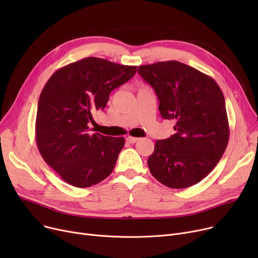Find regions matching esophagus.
<instances>
[{"label": "esophagus", "instance_id": "obj_1", "mask_svg": "<svg viewBox=\"0 0 258 258\" xmlns=\"http://www.w3.org/2000/svg\"><path fill=\"white\" fill-rule=\"evenodd\" d=\"M126 141H127L128 143L133 144V143H135V142H137V141H138V138H136V137H132V136H127V137H126Z\"/></svg>", "mask_w": 258, "mask_h": 258}]
</instances>
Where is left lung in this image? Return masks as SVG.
Segmentation results:
<instances>
[{
    "mask_svg": "<svg viewBox=\"0 0 258 258\" xmlns=\"http://www.w3.org/2000/svg\"><path fill=\"white\" fill-rule=\"evenodd\" d=\"M138 73L154 88L161 116L175 121V134L158 140L147 160L151 173L169 188L199 183L219 163L229 141L221 88L212 77L177 60L139 66Z\"/></svg>",
    "mask_w": 258,
    "mask_h": 258,
    "instance_id": "1",
    "label": "left lung"
}]
</instances>
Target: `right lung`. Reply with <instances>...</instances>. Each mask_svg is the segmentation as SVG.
Wrapping results in <instances>:
<instances>
[{
  "label": "right lung",
  "mask_w": 258,
  "mask_h": 258,
  "mask_svg": "<svg viewBox=\"0 0 258 258\" xmlns=\"http://www.w3.org/2000/svg\"><path fill=\"white\" fill-rule=\"evenodd\" d=\"M136 72V66L87 57L60 68L47 81L37 104L35 141L46 163L68 184L91 187L112 173L125 140L90 134L88 124L110 93Z\"/></svg>",
  "instance_id": "right-lung-1"
}]
</instances>
